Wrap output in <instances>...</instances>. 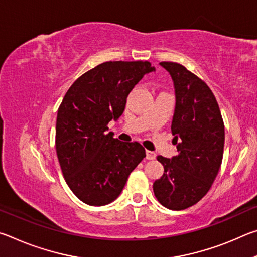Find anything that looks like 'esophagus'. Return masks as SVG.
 <instances>
[{"label": "esophagus", "mask_w": 257, "mask_h": 257, "mask_svg": "<svg viewBox=\"0 0 257 257\" xmlns=\"http://www.w3.org/2000/svg\"><path fill=\"white\" fill-rule=\"evenodd\" d=\"M156 158V154L152 151H146V159L147 160H154Z\"/></svg>", "instance_id": "esophagus-1"}]
</instances>
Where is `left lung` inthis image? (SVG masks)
I'll return each mask as SVG.
<instances>
[{
	"label": "left lung",
	"mask_w": 257,
	"mask_h": 257,
	"mask_svg": "<svg viewBox=\"0 0 257 257\" xmlns=\"http://www.w3.org/2000/svg\"><path fill=\"white\" fill-rule=\"evenodd\" d=\"M172 78L176 106L171 130L177 154L159 155L164 173L155 180L158 201L169 210L193 206L205 196L222 163L224 124L219 105L205 82L176 62H161Z\"/></svg>",
	"instance_id": "1"
}]
</instances>
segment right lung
<instances>
[{
    "mask_svg": "<svg viewBox=\"0 0 257 257\" xmlns=\"http://www.w3.org/2000/svg\"><path fill=\"white\" fill-rule=\"evenodd\" d=\"M153 71L147 61H108L85 72L64 95L55 149L67 185L81 202L103 206L114 201L146 156L139 143L113 138L107 123L120 118L129 93Z\"/></svg>",
    "mask_w": 257,
    "mask_h": 257,
    "instance_id": "obj_1",
    "label": "right lung"
}]
</instances>
